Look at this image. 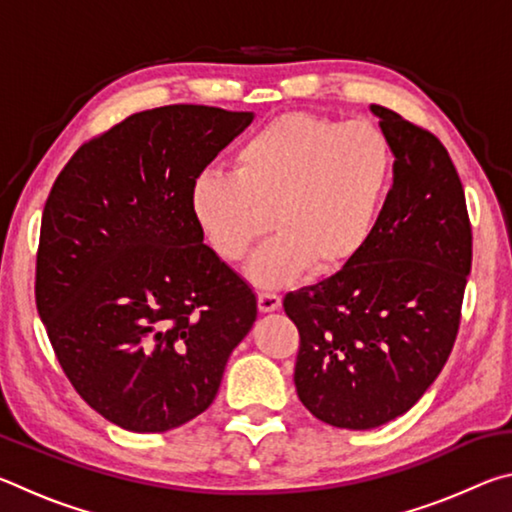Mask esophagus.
<instances>
[{"mask_svg":"<svg viewBox=\"0 0 512 512\" xmlns=\"http://www.w3.org/2000/svg\"><path fill=\"white\" fill-rule=\"evenodd\" d=\"M257 302H259V311L262 314H271V311H277L282 305V298L273 291H259L257 293Z\"/></svg>","mask_w":512,"mask_h":512,"instance_id":"esophagus-1","label":"esophagus"}]
</instances>
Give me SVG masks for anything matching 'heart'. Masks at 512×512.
I'll use <instances>...</instances> for the list:
<instances>
[{"label":"heart","mask_w":512,"mask_h":512,"mask_svg":"<svg viewBox=\"0 0 512 512\" xmlns=\"http://www.w3.org/2000/svg\"><path fill=\"white\" fill-rule=\"evenodd\" d=\"M393 146L368 119L291 112L259 128L235 153V171L192 180L189 207L207 244L241 262L273 228L250 277L275 287L309 266L329 273L357 257L375 232L393 178Z\"/></svg>","instance_id":"obj_1"}]
</instances>
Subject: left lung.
<instances>
[{
	"mask_svg": "<svg viewBox=\"0 0 512 512\" xmlns=\"http://www.w3.org/2000/svg\"><path fill=\"white\" fill-rule=\"evenodd\" d=\"M393 146V187L366 248L284 296L300 332L296 391L339 429H375L420 400L454 348L472 268L461 178L436 135L370 106Z\"/></svg>",
	"mask_w": 512,
	"mask_h": 512,
	"instance_id": "8db88e82",
	"label": "left lung"
}]
</instances>
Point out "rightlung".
<instances>
[{"label":"right lung","instance_id":"add662e5","mask_svg":"<svg viewBox=\"0 0 512 512\" xmlns=\"http://www.w3.org/2000/svg\"><path fill=\"white\" fill-rule=\"evenodd\" d=\"M253 112L164 106L83 144L42 212L36 305L85 402L128 431H169L214 402L257 318L221 262L189 187Z\"/></svg>","mask_w":512,"mask_h":512}]
</instances>
